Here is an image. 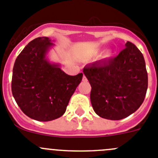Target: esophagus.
Here are the masks:
<instances>
[{"mask_svg": "<svg viewBox=\"0 0 158 158\" xmlns=\"http://www.w3.org/2000/svg\"><path fill=\"white\" fill-rule=\"evenodd\" d=\"M82 80H83V81H86V76H83V78H82Z\"/></svg>", "mask_w": 158, "mask_h": 158, "instance_id": "34e87169", "label": "esophagus"}]
</instances>
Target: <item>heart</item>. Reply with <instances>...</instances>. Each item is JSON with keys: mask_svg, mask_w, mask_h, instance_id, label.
<instances>
[{"mask_svg": "<svg viewBox=\"0 0 158 158\" xmlns=\"http://www.w3.org/2000/svg\"><path fill=\"white\" fill-rule=\"evenodd\" d=\"M105 56H106V57H109V56H111V53L110 52H107V53H106Z\"/></svg>", "mask_w": 158, "mask_h": 158, "instance_id": "1", "label": "heart"}]
</instances>
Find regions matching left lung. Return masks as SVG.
Segmentation results:
<instances>
[{"label": "left lung", "mask_w": 158, "mask_h": 158, "mask_svg": "<svg viewBox=\"0 0 158 158\" xmlns=\"http://www.w3.org/2000/svg\"><path fill=\"white\" fill-rule=\"evenodd\" d=\"M83 73L91 86L90 102L99 116L119 120L143 104L148 87L143 55L130 42L114 58L86 65Z\"/></svg>", "instance_id": "8db88e82"}]
</instances>
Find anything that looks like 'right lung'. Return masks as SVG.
<instances>
[{
	"label": "right lung",
	"instance_id": "1",
	"mask_svg": "<svg viewBox=\"0 0 158 158\" xmlns=\"http://www.w3.org/2000/svg\"><path fill=\"white\" fill-rule=\"evenodd\" d=\"M53 45L47 37L35 38L14 64L12 95L24 114L38 121H50L63 116L82 79V73L69 76L59 64L48 61L45 56Z\"/></svg>",
	"mask_w": 158,
	"mask_h": 158
}]
</instances>
